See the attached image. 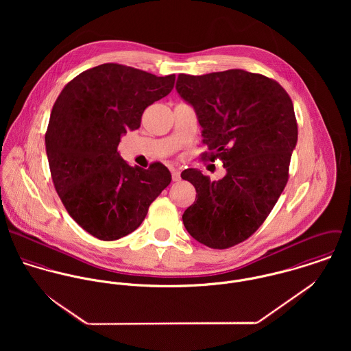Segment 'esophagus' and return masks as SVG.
I'll return each instance as SVG.
<instances>
[{
  "mask_svg": "<svg viewBox=\"0 0 351 351\" xmlns=\"http://www.w3.org/2000/svg\"><path fill=\"white\" fill-rule=\"evenodd\" d=\"M171 178H173V181H180L181 180V173H180V170L178 169H171Z\"/></svg>",
  "mask_w": 351,
  "mask_h": 351,
  "instance_id": "1",
  "label": "esophagus"
}]
</instances>
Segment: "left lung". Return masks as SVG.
I'll return each mask as SVG.
<instances>
[{
    "mask_svg": "<svg viewBox=\"0 0 351 351\" xmlns=\"http://www.w3.org/2000/svg\"><path fill=\"white\" fill-rule=\"evenodd\" d=\"M176 90L196 112L210 151L204 159L220 158L227 171L219 181L197 169L181 173L197 193L182 221L197 242L228 249L259 228L288 182L298 143L293 104L278 82L241 69L180 74Z\"/></svg>",
    "mask_w": 351,
    "mask_h": 351,
    "instance_id": "1",
    "label": "left lung"
}]
</instances>
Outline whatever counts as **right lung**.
I'll return each instance as SVG.
<instances>
[{
    "label": "right lung",
    "mask_w": 351,
    "mask_h": 351,
    "mask_svg": "<svg viewBox=\"0 0 351 351\" xmlns=\"http://www.w3.org/2000/svg\"><path fill=\"white\" fill-rule=\"evenodd\" d=\"M176 75L156 77L134 67L104 63L60 92L51 110L46 152L55 189L69 215L100 241L135 231L171 174L156 162L128 165L117 146L141 127L145 109L167 96Z\"/></svg>",
    "instance_id": "1"
}]
</instances>
